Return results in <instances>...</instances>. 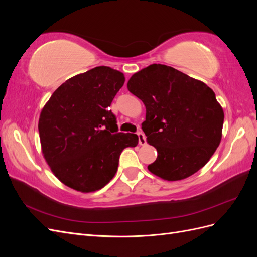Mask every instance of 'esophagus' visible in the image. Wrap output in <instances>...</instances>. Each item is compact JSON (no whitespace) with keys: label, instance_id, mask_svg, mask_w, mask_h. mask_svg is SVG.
Returning a JSON list of instances; mask_svg holds the SVG:
<instances>
[{"label":"esophagus","instance_id":"esophagus-1","mask_svg":"<svg viewBox=\"0 0 257 257\" xmlns=\"http://www.w3.org/2000/svg\"><path fill=\"white\" fill-rule=\"evenodd\" d=\"M137 135H138V143H139V145H141V146L146 145V137H145V135L142 133V132H138Z\"/></svg>","mask_w":257,"mask_h":257}]
</instances>
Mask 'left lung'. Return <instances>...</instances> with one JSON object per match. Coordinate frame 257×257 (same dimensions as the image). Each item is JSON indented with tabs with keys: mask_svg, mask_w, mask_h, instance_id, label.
<instances>
[{
	"mask_svg": "<svg viewBox=\"0 0 257 257\" xmlns=\"http://www.w3.org/2000/svg\"><path fill=\"white\" fill-rule=\"evenodd\" d=\"M127 89L146 106L142 128L158 151L152 174L177 181L207 164L221 142L224 112L206 83L152 64L132 76Z\"/></svg>",
	"mask_w": 257,
	"mask_h": 257,
	"instance_id": "left-lung-1",
	"label": "left lung"
}]
</instances>
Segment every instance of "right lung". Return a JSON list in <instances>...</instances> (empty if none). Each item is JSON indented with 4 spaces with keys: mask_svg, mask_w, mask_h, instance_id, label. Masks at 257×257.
I'll return each instance as SVG.
<instances>
[{
    "mask_svg": "<svg viewBox=\"0 0 257 257\" xmlns=\"http://www.w3.org/2000/svg\"><path fill=\"white\" fill-rule=\"evenodd\" d=\"M124 75L97 66L76 75L53 92L38 121L42 151L52 173L68 188L94 192L118 170L121 152L138 136L119 133L110 105Z\"/></svg>",
    "mask_w": 257,
    "mask_h": 257,
    "instance_id": "add662e5",
    "label": "right lung"
}]
</instances>
